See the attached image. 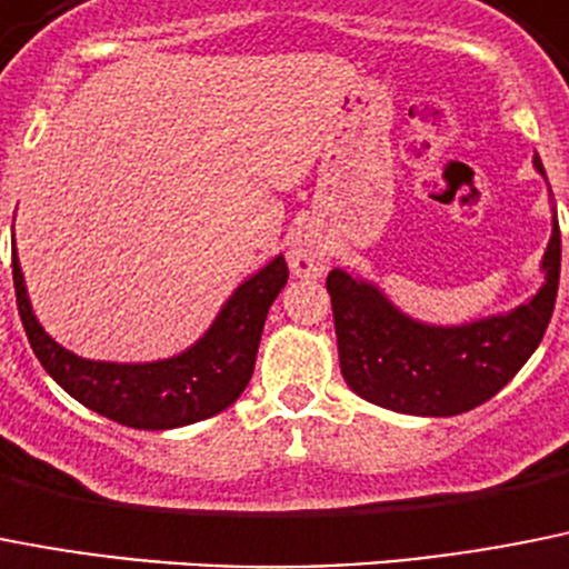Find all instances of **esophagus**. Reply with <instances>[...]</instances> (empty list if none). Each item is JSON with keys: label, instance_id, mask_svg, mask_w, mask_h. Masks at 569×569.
<instances>
[{"label": "esophagus", "instance_id": "esophagus-1", "mask_svg": "<svg viewBox=\"0 0 569 569\" xmlns=\"http://www.w3.org/2000/svg\"><path fill=\"white\" fill-rule=\"evenodd\" d=\"M289 263L295 274H300V278H312V274H320V271L326 269V254L318 243L303 240V243H298L291 249Z\"/></svg>", "mask_w": 569, "mask_h": 569}]
</instances>
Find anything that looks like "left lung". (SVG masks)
Listing matches in <instances>:
<instances>
[{"mask_svg":"<svg viewBox=\"0 0 569 569\" xmlns=\"http://www.w3.org/2000/svg\"><path fill=\"white\" fill-rule=\"evenodd\" d=\"M532 162L545 174L541 160ZM541 271V289L512 312L461 326H432L403 315L369 280L332 269L326 289L332 298L343 380L363 401L403 415L449 418L481 407L516 378L547 332L561 274L556 214Z\"/></svg>","mask_w":569,"mask_h":569,"instance_id":"1","label":"left lung"}]
</instances>
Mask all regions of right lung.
Instances as JSON below:
<instances>
[{
    "label": "right lung",
    "mask_w": 569,
    "mask_h": 569,
    "mask_svg": "<svg viewBox=\"0 0 569 569\" xmlns=\"http://www.w3.org/2000/svg\"><path fill=\"white\" fill-rule=\"evenodd\" d=\"M289 280L283 254L237 286L209 332L186 352L151 363H111L68 352L39 326L13 243L19 318L46 372L82 407L131 429H174L206 421L243 395L257 360L266 315Z\"/></svg>",
    "instance_id": "add662e5"
}]
</instances>
